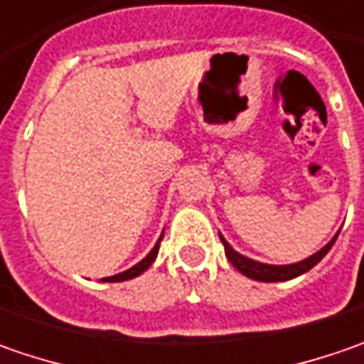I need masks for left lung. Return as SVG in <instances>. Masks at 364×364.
Listing matches in <instances>:
<instances>
[{"mask_svg":"<svg viewBox=\"0 0 364 364\" xmlns=\"http://www.w3.org/2000/svg\"><path fill=\"white\" fill-rule=\"evenodd\" d=\"M338 237V235H336ZM336 237L330 241L324 249H320L318 253H314L312 257L304 259L300 263H291V265H265V263H259V261H253V259H247L243 257L241 253H237L235 249H232L231 245L227 243L223 237H220V241L225 245V255L229 257L232 265H235V269L237 272H241L247 277H251V279H255V282H267V284H272V282H286V279H294V277H298L301 273H306L308 269H312L316 263L320 261V259L324 257L326 253H328L330 249H332V245L336 241Z\"/></svg>","mask_w":364,"mask_h":364,"instance_id":"1","label":"left lung"}]
</instances>
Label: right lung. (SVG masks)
<instances>
[{
  "label": "right lung",
  "instance_id": "1",
  "mask_svg": "<svg viewBox=\"0 0 364 364\" xmlns=\"http://www.w3.org/2000/svg\"><path fill=\"white\" fill-rule=\"evenodd\" d=\"M160 243H161V237L158 239V243H156V247L147 253L146 259H141L137 265H133L132 269H127V272L123 273H117V275H113V277H103V282H125V279H133V277H137V275H141V273L146 272L147 267L154 263V259H156V255H158V251H160Z\"/></svg>",
  "mask_w": 364,
  "mask_h": 364
}]
</instances>
